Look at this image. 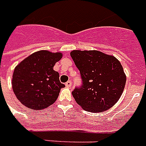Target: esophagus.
I'll return each mask as SVG.
<instances>
[{"label": "esophagus", "instance_id": "34e87169", "mask_svg": "<svg viewBox=\"0 0 146 146\" xmlns=\"http://www.w3.org/2000/svg\"><path fill=\"white\" fill-rule=\"evenodd\" d=\"M65 85L66 86L67 88H71V87H72V82H71L70 80H69V81H67V82L66 83Z\"/></svg>", "mask_w": 146, "mask_h": 146}]
</instances>
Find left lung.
Listing matches in <instances>:
<instances>
[{"instance_id":"8db88e82","label":"left lung","mask_w":146,"mask_h":146,"mask_svg":"<svg viewBox=\"0 0 146 146\" xmlns=\"http://www.w3.org/2000/svg\"><path fill=\"white\" fill-rule=\"evenodd\" d=\"M82 79L72 92L76 103L86 111L100 113L113 106L122 95L126 75L119 60L98 51L70 52Z\"/></svg>"}]
</instances>
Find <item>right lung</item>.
<instances>
[{"mask_svg": "<svg viewBox=\"0 0 146 146\" xmlns=\"http://www.w3.org/2000/svg\"><path fill=\"white\" fill-rule=\"evenodd\" d=\"M62 57L60 52L42 50L30 54L15 68L12 89L23 106L40 110L56 101L65 85L60 82L59 74L53 67Z\"/></svg>", "mask_w": 146, "mask_h": 146, "instance_id": "right-lung-1", "label": "right lung"}]
</instances>
